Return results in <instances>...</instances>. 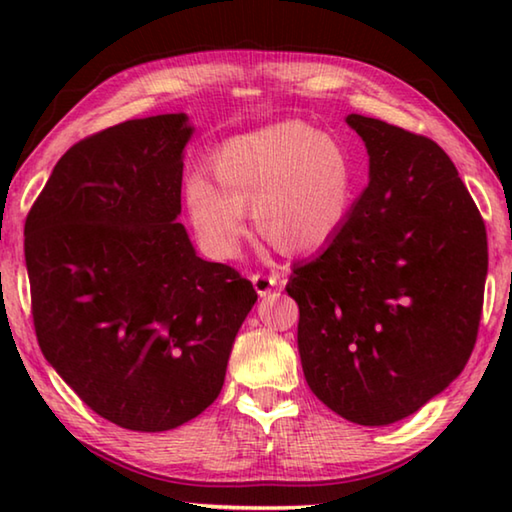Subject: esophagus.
Wrapping results in <instances>:
<instances>
[{
  "instance_id": "obj_1",
  "label": "esophagus",
  "mask_w": 512,
  "mask_h": 512,
  "mask_svg": "<svg viewBox=\"0 0 512 512\" xmlns=\"http://www.w3.org/2000/svg\"><path fill=\"white\" fill-rule=\"evenodd\" d=\"M250 280H253V287L259 293V296H266V293H271L273 289L282 287L284 282H287V273L284 271H277V273H253L250 275Z\"/></svg>"
}]
</instances>
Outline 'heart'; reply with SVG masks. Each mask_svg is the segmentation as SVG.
Listing matches in <instances>:
<instances>
[{"mask_svg": "<svg viewBox=\"0 0 512 512\" xmlns=\"http://www.w3.org/2000/svg\"><path fill=\"white\" fill-rule=\"evenodd\" d=\"M212 169L221 189L203 178L187 185L189 216L212 257L239 253L250 207L262 237L296 255L327 246L350 219L357 189L350 153L300 121L225 142Z\"/></svg>", "mask_w": 512, "mask_h": 512, "instance_id": "heart-1", "label": "heart"}]
</instances>
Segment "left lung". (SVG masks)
Returning a JSON list of instances; mask_svg holds the SVG:
<instances>
[{
	"label": "left lung",
	"instance_id": "obj_1",
	"mask_svg": "<svg viewBox=\"0 0 512 512\" xmlns=\"http://www.w3.org/2000/svg\"><path fill=\"white\" fill-rule=\"evenodd\" d=\"M366 142L370 183L339 237L293 266L305 379L341 418L381 427L461 375L488 275L481 212L429 137L348 115Z\"/></svg>",
	"mask_w": 512,
	"mask_h": 512
}]
</instances>
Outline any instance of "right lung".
<instances>
[{"label": "right lung", "mask_w": 512, "mask_h": 512, "mask_svg": "<svg viewBox=\"0 0 512 512\" xmlns=\"http://www.w3.org/2000/svg\"><path fill=\"white\" fill-rule=\"evenodd\" d=\"M185 115L131 119L76 142L24 223L38 345L90 409L167 431L219 397L257 291L205 262L176 223Z\"/></svg>", "instance_id": "1"}]
</instances>
